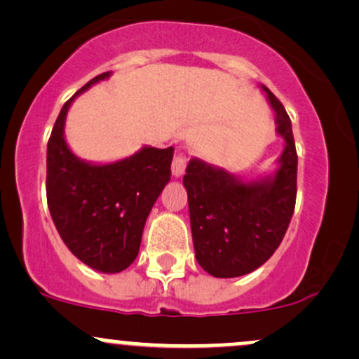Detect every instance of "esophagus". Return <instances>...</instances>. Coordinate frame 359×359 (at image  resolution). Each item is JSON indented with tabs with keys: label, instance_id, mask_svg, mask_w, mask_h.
Listing matches in <instances>:
<instances>
[{
	"label": "esophagus",
	"instance_id": "obj_1",
	"mask_svg": "<svg viewBox=\"0 0 359 359\" xmlns=\"http://www.w3.org/2000/svg\"><path fill=\"white\" fill-rule=\"evenodd\" d=\"M185 167H187V155L184 151H179V154H175L174 160H172V174L180 177L185 172Z\"/></svg>",
	"mask_w": 359,
	"mask_h": 359
}]
</instances>
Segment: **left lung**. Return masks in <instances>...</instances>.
<instances>
[{"label":"left lung","mask_w":359,"mask_h":359,"mask_svg":"<svg viewBox=\"0 0 359 359\" xmlns=\"http://www.w3.org/2000/svg\"><path fill=\"white\" fill-rule=\"evenodd\" d=\"M263 89L287 143L273 179L245 184L196 158L185 168L196 258L217 278L241 277L262 266L280 246L294 216L297 150L292 123L277 96Z\"/></svg>","instance_id":"8db88e82"}]
</instances>
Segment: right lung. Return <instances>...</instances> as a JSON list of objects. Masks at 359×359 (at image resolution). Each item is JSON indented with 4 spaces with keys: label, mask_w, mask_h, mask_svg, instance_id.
I'll list each match as a JSON object with an SVG mask.
<instances>
[{
    "label": "right lung",
    "mask_w": 359,
    "mask_h": 359,
    "mask_svg": "<svg viewBox=\"0 0 359 359\" xmlns=\"http://www.w3.org/2000/svg\"><path fill=\"white\" fill-rule=\"evenodd\" d=\"M82 86L62 106L47 145V204L62 241L94 270L118 273L137 258L145 221L170 180L174 148L145 147L137 155L109 165H90L69 150L65 116Z\"/></svg>",
    "instance_id": "obj_1"
}]
</instances>
